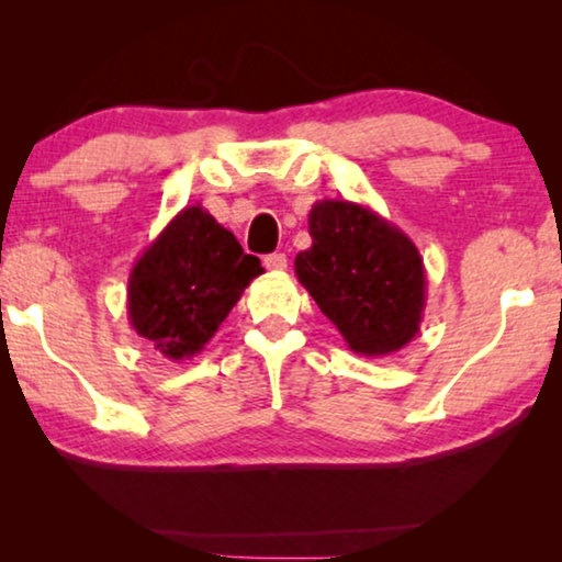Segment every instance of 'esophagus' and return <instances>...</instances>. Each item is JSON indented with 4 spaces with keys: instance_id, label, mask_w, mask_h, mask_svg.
I'll use <instances>...</instances> for the list:
<instances>
[{
    "instance_id": "obj_1",
    "label": "esophagus",
    "mask_w": 562,
    "mask_h": 562,
    "mask_svg": "<svg viewBox=\"0 0 562 562\" xmlns=\"http://www.w3.org/2000/svg\"><path fill=\"white\" fill-rule=\"evenodd\" d=\"M289 263V258L283 256V252H271V256L263 258V266L268 268V271H283Z\"/></svg>"
}]
</instances>
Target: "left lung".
<instances>
[{"instance_id":"1","label":"left lung","mask_w":562,"mask_h":562,"mask_svg":"<svg viewBox=\"0 0 562 562\" xmlns=\"http://www.w3.org/2000/svg\"><path fill=\"white\" fill-rule=\"evenodd\" d=\"M312 248L296 279L358 356H389L419 333L427 304L422 256L371 206L322 199L310 212Z\"/></svg>"}]
</instances>
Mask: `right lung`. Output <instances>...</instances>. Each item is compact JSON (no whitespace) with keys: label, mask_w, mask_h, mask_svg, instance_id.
Returning <instances> with one entry per match:
<instances>
[{"label":"right lung","mask_w":562,"mask_h":562,"mask_svg":"<svg viewBox=\"0 0 562 562\" xmlns=\"http://www.w3.org/2000/svg\"><path fill=\"white\" fill-rule=\"evenodd\" d=\"M260 273L202 204L183 206L130 271V327L168 360L194 358Z\"/></svg>","instance_id":"add662e5"}]
</instances>
